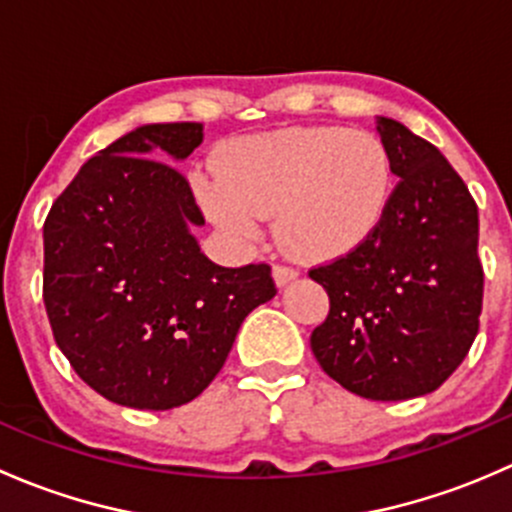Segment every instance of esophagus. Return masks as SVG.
<instances>
[{
    "label": "esophagus",
    "mask_w": 512,
    "mask_h": 512,
    "mask_svg": "<svg viewBox=\"0 0 512 512\" xmlns=\"http://www.w3.org/2000/svg\"><path fill=\"white\" fill-rule=\"evenodd\" d=\"M272 275H275L277 285L282 287V285H287V282H292L299 272H297V267H292V265H275Z\"/></svg>",
    "instance_id": "obj_1"
}]
</instances>
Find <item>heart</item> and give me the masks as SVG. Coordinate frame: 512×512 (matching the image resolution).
Listing matches in <instances>:
<instances>
[{"mask_svg": "<svg viewBox=\"0 0 512 512\" xmlns=\"http://www.w3.org/2000/svg\"><path fill=\"white\" fill-rule=\"evenodd\" d=\"M195 190L230 235L255 237L260 215H277L289 252L334 260L379 230L394 193V163L374 133L287 128L230 143L223 178L198 173Z\"/></svg>", "mask_w": 512, "mask_h": 512, "instance_id": "heart-1", "label": "heart"}]
</instances>
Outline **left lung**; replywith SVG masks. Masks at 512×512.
<instances>
[{
    "mask_svg": "<svg viewBox=\"0 0 512 512\" xmlns=\"http://www.w3.org/2000/svg\"><path fill=\"white\" fill-rule=\"evenodd\" d=\"M379 133L399 183L364 245L309 270L329 294L309 344L347 391L404 401L436 391L478 334V205L436 146L391 118Z\"/></svg>",
    "mask_w": 512,
    "mask_h": 512,
    "instance_id": "1",
    "label": "left lung"
}]
</instances>
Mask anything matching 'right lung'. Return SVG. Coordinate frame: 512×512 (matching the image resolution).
<instances>
[{"instance_id": "add662e5", "label": "right lung", "mask_w": 512, "mask_h": 512, "mask_svg": "<svg viewBox=\"0 0 512 512\" xmlns=\"http://www.w3.org/2000/svg\"><path fill=\"white\" fill-rule=\"evenodd\" d=\"M200 123H151L86 160L44 223V304L71 369L103 399L168 411L203 394L242 319L277 294L267 262L200 252L188 158Z\"/></svg>"}]
</instances>
